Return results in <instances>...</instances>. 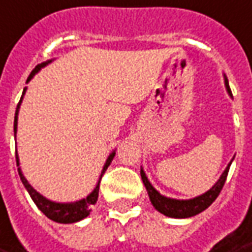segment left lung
<instances>
[{"label":"left lung","mask_w":252,"mask_h":252,"mask_svg":"<svg viewBox=\"0 0 252 252\" xmlns=\"http://www.w3.org/2000/svg\"><path fill=\"white\" fill-rule=\"evenodd\" d=\"M225 85H226V89H228L229 93H232L226 79H225ZM230 164H232V162L229 163L226 170L222 173L221 178L218 180V182L213 188L207 190L204 195L195 197V199H190V200H176V199H169V197L162 196L151 185V182L148 181V178H147L143 170H141V178H143L145 188L148 190L151 203L154 204V207L159 213H162V214L167 217H173V218H189V217H193L204 211L218 197V195L221 193L222 188H223V185H225V181H226Z\"/></svg>","instance_id":"left-lung-1"}]
</instances>
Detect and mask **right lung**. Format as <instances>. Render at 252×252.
Wrapping results in <instances>:
<instances>
[{"label":"right lung","instance_id":"obj_1","mask_svg":"<svg viewBox=\"0 0 252 252\" xmlns=\"http://www.w3.org/2000/svg\"><path fill=\"white\" fill-rule=\"evenodd\" d=\"M48 63H49V62H46V63H42V64H38L35 68L31 71V74L29 75V78H27V82H29L31 78L34 76L35 72L39 71L41 67H43L45 64H48ZM22 98H23V96H22ZM22 98H20V101H22ZM20 101H19V104H17L16 114H15V123H13L15 134H16V129H17V112H19ZM114 156H115V152H112V154L108 156V159H107V162H105V166H104L103 171H101V176H100L98 184H97V187L94 188V190H93V192H92L86 199L79 200V202H76V203H65V204H63V203L50 202V200H48V199H45L42 195H39L35 189L31 187L30 184L27 182V180L24 178L23 174H22L20 169H17V171H19V176H20V180H22V182H23V185L26 187V189L29 190L31 199L34 200V203L36 204V207L41 210L45 216L55 222H60V223H72V222L81 221V220H83L85 217H88L90 214V211H92V206L97 202V197H98V188H100L101 178H103L105 170L108 169L109 163L112 162ZM16 164L19 166L17 152H16Z\"/></svg>","mask_w":252,"mask_h":252}]
</instances>
